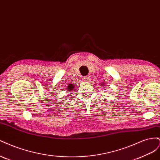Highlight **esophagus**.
I'll use <instances>...</instances> for the list:
<instances>
[{
  "label": "esophagus",
  "instance_id": "esophagus-1",
  "mask_svg": "<svg viewBox=\"0 0 160 160\" xmlns=\"http://www.w3.org/2000/svg\"><path fill=\"white\" fill-rule=\"evenodd\" d=\"M90 80V76L88 75V76H85L83 77V81H89Z\"/></svg>",
  "mask_w": 160,
  "mask_h": 160
}]
</instances>
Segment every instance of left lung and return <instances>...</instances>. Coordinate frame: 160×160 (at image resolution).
I'll return each instance as SVG.
<instances>
[{
  "label": "left lung",
  "instance_id": "8db88e82",
  "mask_svg": "<svg viewBox=\"0 0 160 160\" xmlns=\"http://www.w3.org/2000/svg\"><path fill=\"white\" fill-rule=\"evenodd\" d=\"M104 85V83H102V85Z\"/></svg>",
  "mask_w": 160,
  "mask_h": 160
}]
</instances>
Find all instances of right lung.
I'll use <instances>...</instances> for the list:
<instances>
[{
	"mask_svg": "<svg viewBox=\"0 0 160 160\" xmlns=\"http://www.w3.org/2000/svg\"><path fill=\"white\" fill-rule=\"evenodd\" d=\"M67 89L68 90V91H71V90H73V89H74V88H75V86H74V85H72V84H70V85H69V86L68 87H67Z\"/></svg>",
	"mask_w": 160,
	"mask_h": 160,
	"instance_id": "1",
	"label": "right lung"
}]
</instances>
